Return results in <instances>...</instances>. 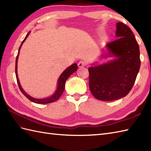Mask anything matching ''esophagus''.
I'll return each instance as SVG.
<instances>
[{"mask_svg":"<svg viewBox=\"0 0 151 151\" xmlns=\"http://www.w3.org/2000/svg\"><path fill=\"white\" fill-rule=\"evenodd\" d=\"M86 63L84 62V61H82V60L80 61L78 63V66L79 67H83L86 66Z\"/></svg>","mask_w":151,"mask_h":151,"instance_id":"34e87169","label":"esophagus"}]
</instances>
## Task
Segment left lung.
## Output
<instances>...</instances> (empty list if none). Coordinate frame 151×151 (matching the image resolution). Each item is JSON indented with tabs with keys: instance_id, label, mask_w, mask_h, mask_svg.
<instances>
[{
	"instance_id": "1",
	"label": "left lung",
	"mask_w": 151,
	"mask_h": 151,
	"mask_svg": "<svg viewBox=\"0 0 151 151\" xmlns=\"http://www.w3.org/2000/svg\"><path fill=\"white\" fill-rule=\"evenodd\" d=\"M116 36L106 47L117 58L88 69L89 89L100 101L117 100L129 94L140 68L139 45L130 28L117 22Z\"/></svg>"
}]
</instances>
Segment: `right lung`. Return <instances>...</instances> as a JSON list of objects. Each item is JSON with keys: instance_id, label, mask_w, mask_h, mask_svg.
I'll list each match as a JSON object with an SVG mask.
<instances>
[{"instance_id": "add662e5", "label": "right lung", "mask_w": 151, "mask_h": 151, "mask_svg": "<svg viewBox=\"0 0 151 151\" xmlns=\"http://www.w3.org/2000/svg\"><path fill=\"white\" fill-rule=\"evenodd\" d=\"M30 32H28L27 34V35L25 37V38L24 39V40L22 41L21 45L19 49V52H18V54L17 56V58H16V60H15V75H16V78H17V84L19 86V89H20L22 93L25 97L27 98H28L29 99L30 101H31L32 102H35V103H37V104H47V103H50V102H53L54 101H57L58 99L60 96L62 95L63 92L64 91V89H65V82L67 81V79L68 78L69 76L72 75V74L75 72L76 70L78 69V66L76 65V63H74L73 65H71L70 66H69L68 68H67L62 73V75H60V76L59 77L58 81V88L57 90L56 91V92L54 93V94H53L52 96H51L50 97L47 98V99H34L33 97H31L30 96L28 95V94H27L24 91L23 89H22L20 83H19V81L18 78V76H17V59H18V56L19 54V50L21 49V47L22 45V43L24 42L25 41V40L27 39V37H28V34H29Z\"/></svg>"}]
</instances>
